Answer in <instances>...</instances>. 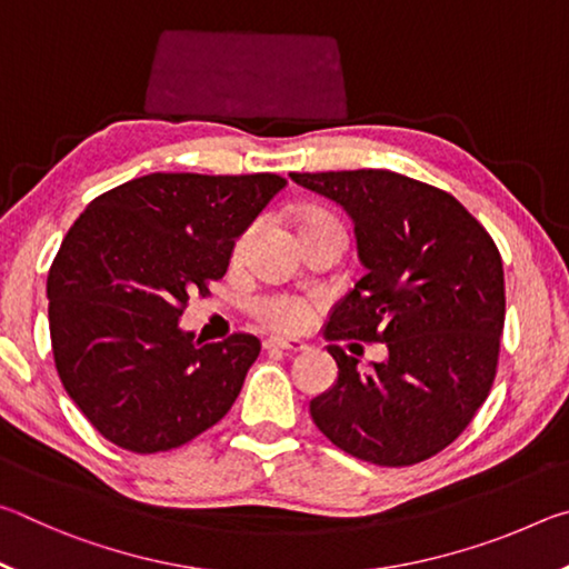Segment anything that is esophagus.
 Here are the masks:
<instances>
[{"label":"esophagus","instance_id":"obj_1","mask_svg":"<svg viewBox=\"0 0 569 569\" xmlns=\"http://www.w3.org/2000/svg\"><path fill=\"white\" fill-rule=\"evenodd\" d=\"M266 349H276V351H288V353H301L306 351L308 346L303 341H296V339H281V336H271V339L263 341Z\"/></svg>","mask_w":569,"mask_h":569}]
</instances>
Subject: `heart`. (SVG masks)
Segmentation results:
<instances>
[{"instance_id": "1", "label": "heart", "mask_w": 569, "mask_h": 569, "mask_svg": "<svg viewBox=\"0 0 569 569\" xmlns=\"http://www.w3.org/2000/svg\"><path fill=\"white\" fill-rule=\"evenodd\" d=\"M311 223H333L339 226V220L326 216V213H313L303 220V226H311ZM246 238L240 240L238 248H243ZM256 313L261 316L266 323H271L273 329H281V331H298L303 329L311 319V306L301 298H291V296H273V298H263V301H258L256 306Z\"/></svg>"}]
</instances>
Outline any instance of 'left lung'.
<instances>
[{
    "label": "left lung",
    "mask_w": 569,
    "mask_h": 569,
    "mask_svg": "<svg viewBox=\"0 0 569 569\" xmlns=\"http://www.w3.org/2000/svg\"><path fill=\"white\" fill-rule=\"evenodd\" d=\"M353 223L366 273L331 308L326 341L387 346L359 359L326 346L333 387L311 417L346 455L409 467L449 447L492 389L505 326V271L495 240L449 192L391 170L291 172Z\"/></svg>",
    "instance_id": "8db88e82"
}]
</instances>
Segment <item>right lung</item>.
I'll list each match as a JSON object with an SVG mask.
<instances>
[{
    "mask_svg": "<svg viewBox=\"0 0 569 569\" xmlns=\"http://www.w3.org/2000/svg\"><path fill=\"white\" fill-rule=\"evenodd\" d=\"M283 188L271 172H150L102 192L67 230L47 276L54 366L112 445L176 449L233 407L261 341H196L180 316Z\"/></svg>",
    "mask_w": 569,
    "mask_h": 569,
    "instance_id": "right-lung-1",
    "label": "right lung"
}]
</instances>
